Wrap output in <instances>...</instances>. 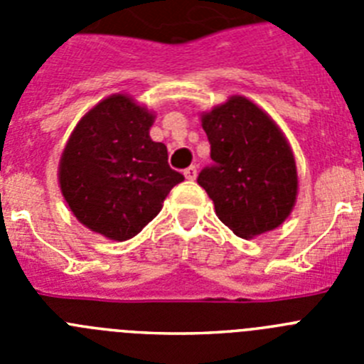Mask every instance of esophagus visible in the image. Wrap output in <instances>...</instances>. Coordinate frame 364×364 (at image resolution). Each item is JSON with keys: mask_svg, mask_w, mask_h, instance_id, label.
<instances>
[{"mask_svg": "<svg viewBox=\"0 0 364 364\" xmlns=\"http://www.w3.org/2000/svg\"><path fill=\"white\" fill-rule=\"evenodd\" d=\"M184 176L188 180H195V178H197V166H189L188 169H184Z\"/></svg>", "mask_w": 364, "mask_h": 364, "instance_id": "obj_1", "label": "esophagus"}]
</instances>
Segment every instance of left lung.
<instances>
[{
    "instance_id": "obj_1",
    "label": "left lung",
    "mask_w": 364,
    "mask_h": 364,
    "mask_svg": "<svg viewBox=\"0 0 364 364\" xmlns=\"http://www.w3.org/2000/svg\"><path fill=\"white\" fill-rule=\"evenodd\" d=\"M202 127L213 164L197 182L217 217L242 239L281 226L297 197V167L277 124L253 102L233 96L202 114Z\"/></svg>"
}]
</instances>
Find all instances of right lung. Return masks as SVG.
<instances>
[{
	"label": "right lung",
	"mask_w": 364,
	"mask_h": 364,
	"mask_svg": "<svg viewBox=\"0 0 364 364\" xmlns=\"http://www.w3.org/2000/svg\"><path fill=\"white\" fill-rule=\"evenodd\" d=\"M153 114L125 95L87 112L60 162V186L74 217L112 240H127L160 213L184 175L167 164V147L153 142Z\"/></svg>",
	"instance_id": "1"
}]
</instances>
